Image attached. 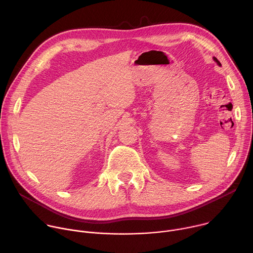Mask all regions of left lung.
<instances>
[{
	"instance_id": "obj_1",
	"label": "left lung",
	"mask_w": 253,
	"mask_h": 253,
	"mask_svg": "<svg viewBox=\"0 0 253 253\" xmlns=\"http://www.w3.org/2000/svg\"><path fill=\"white\" fill-rule=\"evenodd\" d=\"M213 58H214V60H215V61H216V62H217V64H218V65H221V63H220V61H219V60H218V59H217V58H216V57H213Z\"/></svg>"
}]
</instances>
